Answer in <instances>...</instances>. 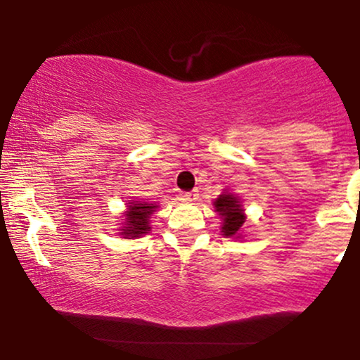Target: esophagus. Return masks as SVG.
<instances>
[{"mask_svg": "<svg viewBox=\"0 0 360 360\" xmlns=\"http://www.w3.org/2000/svg\"><path fill=\"white\" fill-rule=\"evenodd\" d=\"M181 198H183L184 202H196V200H198V193L196 191L183 193V195H181Z\"/></svg>", "mask_w": 360, "mask_h": 360, "instance_id": "esophagus-1", "label": "esophagus"}]
</instances>
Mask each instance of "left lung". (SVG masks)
<instances>
[{
	"instance_id": "left-lung-1",
	"label": "left lung",
	"mask_w": 360,
	"mask_h": 360,
	"mask_svg": "<svg viewBox=\"0 0 360 360\" xmlns=\"http://www.w3.org/2000/svg\"><path fill=\"white\" fill-rule=\"evenodd\" d=\"M215 212L222 217V234L226 238H240L241 228L245 224V214L243 207L238 196L233 193L224 191L219 195V198L214 202Z\"/></svg>"
}]
</instances>
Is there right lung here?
I'll list each match as a JSON object with an SVG mask.
<instances>
[{
	"label": "right lung",
	"mask_w": 360,
	"mask_h": 360,
	"mask_svg": "<svg viewBox=\"0 0 360 360\" xmlns=\"http://www.w3.org/2000/svg\"><path fill=\"white\" fill-rule=\"evenodd\" d=\"M158 209L157 203L148 202H134L131 200L127 205L126 214H124V226L120 228V234L124 238H139L146 234L150 228V215Z\"/></svg>",
	"instance_id": "right-lung-1"
}]
</instances>
